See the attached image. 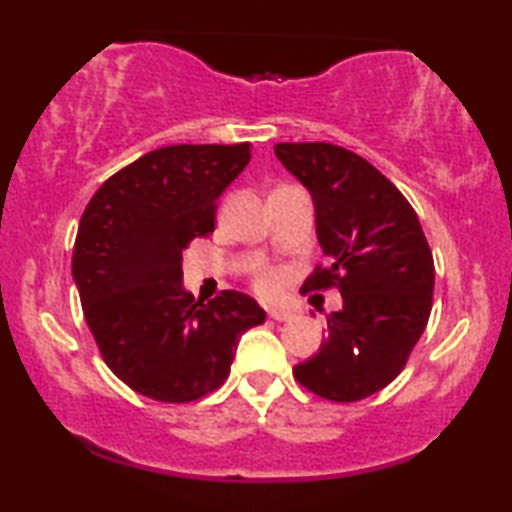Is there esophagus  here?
Here are the masks:
<instances>
[{"label":"esophagus","mask_w":512,"mask_h":512,"mask_svg":"<svg viewBox=\"0 0 512 512\" xmlns=\"http://www.w3.org/2000/svg\"><path fill=\"white\" fill-rule=\"evenodd\" d=\"M268 314H270V319H275V321H289L296 317V312L289 310V307H270Z\"/></svg>","instance_id":"obj_1"}]
</instances>
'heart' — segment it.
Listing matches in <instances>:
<instances>
[{
    "instance_id": "1",
    "label": "heart",
    "mask_w": 512,
    "mask_h": 512,
    "mask_svg": "<svg viewBox=\"0 0 512 512\" xmlns=\"http://www.w3.org/2000/svg\"><path fill=\"white\" fill-rule=\"evenodd\" d=\"M279 284H282V279H279L277 272H272V270L263 272V275L256 279V286L263 293H277L279 291Z\"/></svg>"
}]
</instances>
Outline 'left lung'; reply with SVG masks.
Here are the masks:
<instances>
[{
	"instance_id": "obj_1",
	"label": "left lung",
	"mask_w": 512,
	"mask_h": 512,
	"mask_svg": "<svg viewBox=\"0 0 512 512\" xmlns=\"http://www.w3.org/2000/svg\"><path fill=\"white\" fill-rule=\"evenodd\" d=\"M275 156L312 195L331 265L305 291L338 286L328 340L293 377L335 403L373 396L401 373L433 305V256L403 193L354 151L326 142L277 144Z\"/></svg>"
}]
</instances>
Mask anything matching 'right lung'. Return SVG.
Returning <instances> with one entry per match:
<instances>
[{
    "label": "right lung",
    "instance_id": "obj_1",
    "mask_svg": "<svg viewBox=\"0 0 512 512\" xmlns=\"http://www.w3.org/2000/svg\"><path fill=\"white\" fill-rule=\"evenodd\" d=\"M249 160V142L163 146L104 181L81 216L72 275L83 314L104 363L137 394H212L240 335L265 321L247 293L202 303L181 284V251L214 233L216 200Z\"/></svg>",
    "mask_w": 512,
    "mask_h": 512
}]
</instances>
